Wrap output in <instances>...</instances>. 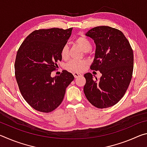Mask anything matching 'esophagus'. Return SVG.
<instances>
[{
  "instance_id": "34e87169",
  "label": "esophagus",
  "mask_w": 147,
  "mask_h": 147,
  "mask_svg": "<svg viewBox=\"0 0 147 147\" xmlns=\"http://www.w3.org/2000/svg\"><path fill=\"white\" fill-rule=\"evenodd\" d=\"M73 75L74 76V78H78V77H80V76H82V74L78 73H73Z\"/></svg>"
}]
</instances>
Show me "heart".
I'll list each match as a JSON object with an SVG mask.
<instances>
[{
  "label": "heart",
  "mask_w": 147,
  "mask_h": 147,
  "mask_svg": "<svg viewBox=\"0 0 147 147\" xmlns=\"http://www.w3.org/2000/svg\"><path fill=\"white\" fill-rule=\"evenodd\" d=\"M76 43L81 47L84 52H88L91 49V43L89 39L85 36H80L75 40ZM61 57L62 59H65L69 56V47L67 45L63 46L61 50ZM87 63L86 60H75L72 59L65 64V67L67 71L73 72H80L83 70L84 66Z\"/></svg>",
  "instance_id": "obj_1"
}]
</instances>
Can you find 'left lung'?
I'll return each instance as SVG.
<instances>
[{
    "label": "left lung",
    "instance_id": "left-lung-1",
    "mask_svg": "<svg viewBox=\"0 0 147 147\" xmlns=\"http://www.w3.org/2000/svg\"><path fill=\"white\" fill-rule=\"evenodd\" d=\"M96 45L95 54L90 69L99 71L100 78L84 74V92L92 105L98 108L113 106L125 94L132 77L134 53L128 39L118 29L96 26L86 34Z\"/></svg>",
    "mask_w": 147,
    "mask_h": 147
}]
</instances>
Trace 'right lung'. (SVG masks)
<instances>
[{
  "mask_svg": "<svg viewBox=\"0 0 147 147\" xmlns=\"http://www.w3.org/2000/svg\"><path fill=\"white\" fill-rule=\"evenodd\" d=\"M73 28L39 29L29 34L20 46L15 61V74L19 90L28 104L41 112L54 110L63 101L65 89L74 76L65 70L51 77L61 50Z\"/></svg>",
  "mask_w": 147,
  "mask_h": 147,
  "instance_id": "1",
  "label": "right lung"
}]
</instances>
